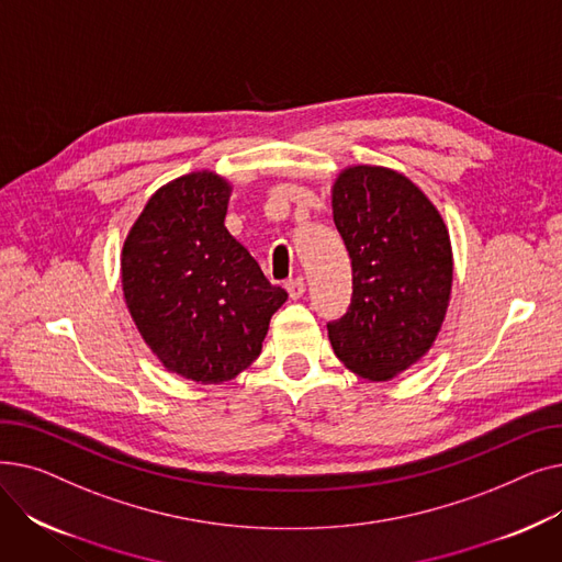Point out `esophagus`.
I'll return each mask as SVG.
<instances>
[{
  "label": "esophagus",
  "mask_w": 562,
  "mask_h": 562,
  "mask_svg": "<svg viewBox=\"0 0 562 562\" xmlns=\"http://www.w3.org/2000/svg\"><path fill=\"white\" fill-rule=\"evenodd\" d=\"M284 289H286V293H289V299H301L303 293H305V280L303 278H291V280H286L284 282Z\"/></svg>",
  "instance_id": "34e87169"
}]
</instances>
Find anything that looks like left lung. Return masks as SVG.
I'll list each match as a JSON object with an SVG mask.
<instances>
[{
  "mask_svg": "<svg viewBox=\"0 0 562 562\" xmlns=\"http://www.w3.org/2000/svg\"><path fill=\"white\" fill-rule=\"evenodd\" d=\"M333 218L352 266L348 312L328 323L335 356L367 380H392L435 344L453 284L445 218L405 175L348 166L333 184Z\"/></svg>",
  "mask_w": 562,
  "mask_h": 562,
  "instance_id": "8db88e82",
  "label": "left lung"
}]
</instances>
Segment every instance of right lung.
<instances>
[{
    "label": "right lung",
    "instance_id": "right-lung-1",
    "mask_svg": "<svg viewBox=\"0 0 562 562\" xmlns=\"http://www.w3.org/2000/svg\"><path fill=\"white\" fill-rule=\"evenodd\" d=\"M232 184L198 170L145 202L121 255L127 310L157 360L200 385H221L261 352L286 291L263 278L225 227Z\"/></svg>",
    "mask_w": 562,
    "mask_h": 562
}]
</instances>
